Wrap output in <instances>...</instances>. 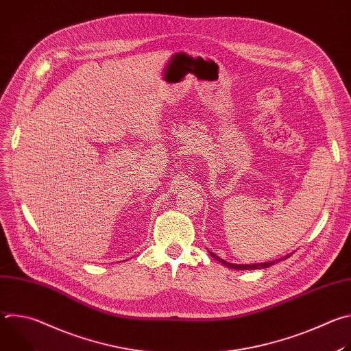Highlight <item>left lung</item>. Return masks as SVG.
<instances>
[{
  "label": "left lung",
  "instance_id": "8db88e82",
  "mask_svg": "<svg viewBox=\"0 0 351 351\" xmlns=\"http://www.w3.org/2000/svg\"><path fill=\"white\" fill-rule=\"evenodd\" d=\"M217 261H219L221 264H223L225 267H228V268H233V269H241V271H244V269H261V268H268V267H271V265H274V264H276V263H279V261H282V260H286V258H289L291 254H287V256H285V257H282V258H279V260H276V261H269V263H263V264H248V265H240V264H230V263H226L225 260H222V258H219L218 256H215L214 253H210Z\"/></svg>",
  "mask_w": 351,
  "mask_h": 351
}]
</instances>
